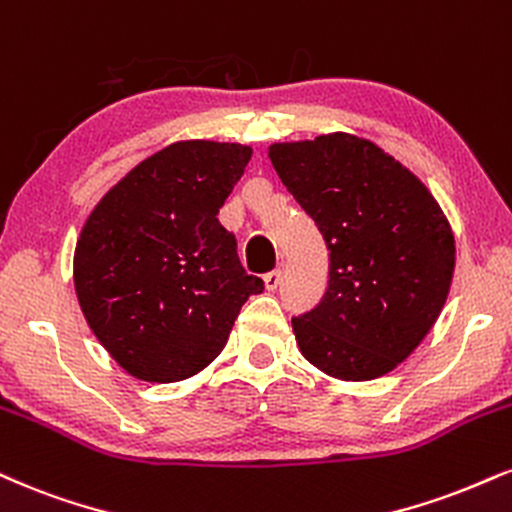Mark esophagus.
Wrapping results in <instances>:
<instances>
[{"mask_svg": "<svg viewBox=\"0 0 512 512\" xmlns=\"http://www.w3.org/2000/svg\"><path fill=\"white\" fill-rule=\"evenodd\" d=\"M264 279V286H267V291H276V288H279V283H281V267H276V269H272V272H267L262 276Z\"/></svg>", "mask_w": 512, "mask_h": 512, "instance_id": "1", "label": "esophagus"}]
</instances>
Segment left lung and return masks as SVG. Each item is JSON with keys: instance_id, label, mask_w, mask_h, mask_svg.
<instances>
[{"instance_id": "left-lung-1", "label": "left lung", "mask_w": 512, "mask_h": 512, "mask_svg": "<svg viewBox=\"0 0 512 512\" xmlns=\"http://www.w3.org/2000/svg\"><path fill=\"white\" fill-rule=\"evenodd\" d=\"M274 171L329 250L324 298L293 317L305 360L343 381L391 372L429 334L451 288L455 240L415 174L348 133L269 147Z\"/></svg>"}]
</instances>
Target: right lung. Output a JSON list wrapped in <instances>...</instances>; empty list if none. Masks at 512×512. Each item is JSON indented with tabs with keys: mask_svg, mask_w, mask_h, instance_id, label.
<instances>
[{
	"mask_svg": "<svg viewBox=\"0 0 512 512\" xmlns=\"http://www.w3.org/2000/svg\"><path fill=\"white\" fill-rule=\"evenodd\" d=\"M250 157L238 143H174L128 171L85 221L73 255L80 310L133 377H193L264 291L217 219Z\"/></svg>",
	"mask_w": 512,
	"mask_h": 512,
	"instance_id": "obj_1",
	"label": "right lung"
}]
</instances>
